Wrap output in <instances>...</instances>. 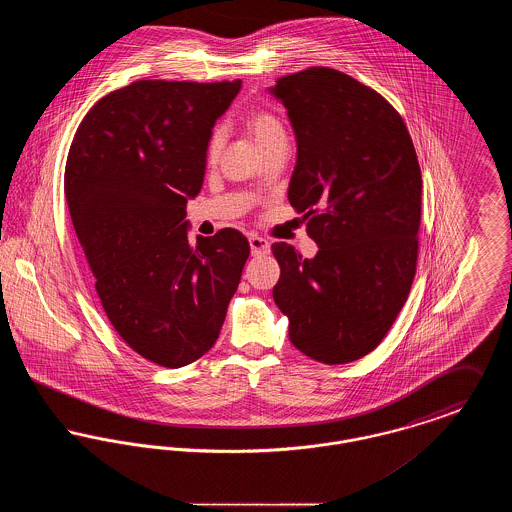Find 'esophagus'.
<instances>
[{"label":"esophagus","instance_id":"34e87169","mask_svg":"<svg viewBox=\"0 0 512 512\" xmlns=\"http://www.w3.org/2000/svg\"><path fill=\"white\" fill-rule=\"evenodd\" d=\"M249 247H251V255L253 257H259V255H267L270 253V244L265 238L261 236H251L249 238Z\"/></svg>","mask_w":512,"mask_h":512}]
</instances>
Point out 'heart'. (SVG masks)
<instances>
[{
    "mask_svg": "<svg viewBox=\"0 0 512 512\" xmlns=\"http://www.w3.org/2000/svg\"><path fill=\"white\" fill-rule=\"evenodd\" d=\"M245 128L251 134V138L255 140V144L259 146L261 151H265L268 147L276 146L280 142H288L286 136V128L284 122L280 121L272 111L268 109H255L245 117ZM222 130L219 126L211 130L207 146H205V159L209 165H215L219 159L220 149H222Z\"/></svg>",
    "mask_w": 512,
    "mask_h": 512,
    "instance_id": "obj_1",
    "label": "heart"
}]
</instances>
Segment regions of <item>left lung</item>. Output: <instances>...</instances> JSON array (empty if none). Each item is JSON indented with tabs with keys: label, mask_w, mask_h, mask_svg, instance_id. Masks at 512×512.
Wrapping results in <instances>:
<instances>
[{
	"label": "left lung",
	"mask_w": 512,
	"mask_h": 512,
	"mask_svg": "<svg viewBox=\"0 0 512 512\" xmlns=\"http://www.w3.org/2000/svg\"><path fill=\"white\" fill-rule=\"evenodd\" d=\"M297 138L290 203L315 259L274 244L272 290L290 341L324 365L376 349L403 309L418 259L422 176L411 134L370 86L328 67L276 80Z\"/></svg>",
	"instance_id": "obj_1"
}]
</instances>
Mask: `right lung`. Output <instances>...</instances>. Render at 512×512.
<instances>
[{"label":"right lung","mask_w":512,"mask_h":512,"mask_svg":"<svg viewBox=\"0 0 512 512\" xmlns=\"http://www.w3.org/2000/svg\"><path fill=\"white\" fill-rule=\"evenodd\" d=\"M240 80H138L78 124L65 197L117 334L147 361L190 365L219 338L249 242L222 228L190 244L186 203L201 190L205 146Z\"/></svg>","instance_id":"obj_1"}]
</instances>
